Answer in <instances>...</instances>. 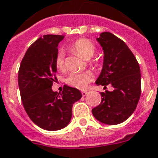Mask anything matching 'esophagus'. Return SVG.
Masks as SVG:
<instances>
[{
    "label": "esophagus",
    "mask_w": 158,
    "mask_h": 158,
    "mask_svg": "<svg viewBox=\"0 0 158 158\" xmlns=\"http://www.w3.org/2000/svg\"><path fill=\"white\" fill-rule=\"evenodd\" d=\"M81 93H82V95H83V97H85L86 95L88 94V92H85V91H82Z\"/></svg>",
    "instance_id": "obj_1"
}]
</instances>
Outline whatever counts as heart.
Masks as SVG:
<instances>
[{
	"label": "heart",
	"mask_w": 158,
	"mask_h": 158,
	"mask_svg": "<svg viewBox=\"0 0 158 158\" xmlns=\"http://www.w3.org/2000/svg\"><path fill=\"white\" fill-rule=\"evenodd\" d=\"M70 49L78 53L85 60L92 58L95 53L94 44L88 40L79 39L70 46ZM55 66L57 70H62L65 68V55L62 51H59L55 57ZM92 75L90 72H79L70 74L66 79V83L78 89H86L92 81Z\"/></svg>",
	"instance_id": "1"
}]
</instances>
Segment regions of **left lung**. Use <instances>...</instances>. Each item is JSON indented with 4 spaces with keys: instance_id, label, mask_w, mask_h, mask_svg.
I'll list each match as a JSON object with an SVG mask.
<instances>
[{
    "instance_id": "1",
    "label": "left lung",
    "mask_w": 158,
    "mask_h": 158,
    "mask_svg": "<svg viewBox=\"0 0 158 158\" xmlns=\"http://www.w3.org/2000/svg\"><path fill=\"white\" fill-rule=\"evenodd\" d=\"M97 42L104 52L103 66L97 85L111 84L112 92H101V102L92 109L93 116L102 123H122L136 109L141 93V75L136 58L121 39L102 32Z\"/></svg>"
}]
</instances>
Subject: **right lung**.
<instances>
[{
  "label": "right lung",
  "mask_w": 158,
  "mask_h": 158,
  "mask_svg": "<svg viewBox=\"0 0 158 158\" xmlns=\"http://www.w3.org/2000/svg\"><path fill=\"white\" fill-rule=\"evenodd\" d=\"M64 35H45L29 47L20 64L19 87L26 112L35 125L47 131L66 127L72 117V106L80 100L79 89L65 86L53 92L57 67L55 57Z\"/></svg>",
  "instance_id": "right-lung-1"
}]
</instances>
